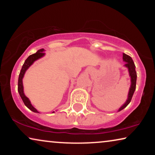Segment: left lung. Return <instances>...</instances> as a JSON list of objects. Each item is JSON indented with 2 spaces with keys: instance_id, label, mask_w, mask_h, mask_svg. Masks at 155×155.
I'll list each match as a JSON object with an SVG mask.
<instances>
[{
  "instance_id": "obj_1",
  "label": "left lung",
  "mask_w": 155,
  "mask_h": 155,
  "mask_svg": "<svg viewBox=\"0 0 155 155\" xmlns=\"http://www.w3.org/2000/svg\"><path fill=\"white\" fill-rule=\"evenodd\" d=\"M123 59H124L125 62H126V64H125V66L128 68L129 74H130V76L131 78V85L130 87V90H129L128 99H127L126 102L119 109H118V111H121L122 109H124V108H126L127 106L128 105V104L130 102L131 99H132L133 95L134 94L135 88H136L137 73L136 71H135V63L133 62L132 58H131L130 56H128V55H127L126 54H123Z\"/></svg>"
}]
</instances>
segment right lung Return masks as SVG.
I'll return each mask as SVG.
<instances>
[{
  "label": "right lung",
  "mask_w": 155,
  "mask_h": 155,
  "mask_svg": "<svg viewBox=\"0 0 155 155\" xmlns=\"http://www.w3.org/2000/svg\"><path fill=\"white\" fill-rule=\"evenodd\" d=\"M44 49L41 48V49L38 50L35 54H34L32 55H30L28 58H27L26 60H25L24 64H23L22 69H21L20 75H19V78H18V90L19 94H20L21 98H22L23 102H24L25 105L26 106L27 108H29L31 111H32L33 112H36V113H39L37 111V110L35 109V107H33L32 105L31 104L30 101L29 100V99L25 96L24 94V92H23V84H22V78L24 77V75L25 73V71H27V68L30 66V65L32 64V63L35 62L36 60L39 59L41 58V57L44 56Z\"/></svg>",
  "instance_id": "obj_1"
}]
</instances>
